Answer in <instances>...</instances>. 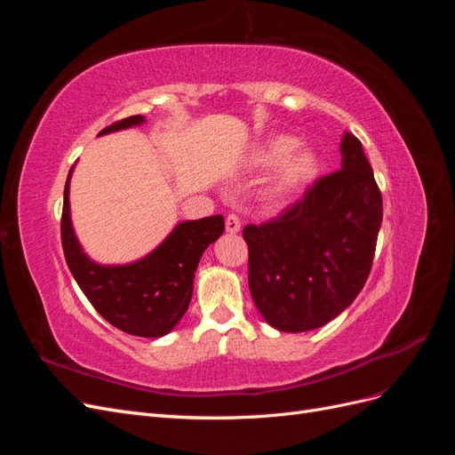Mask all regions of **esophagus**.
Segmentation results:
<instances>
[{
    "label": "esophagus",
    "instance_id": "esophagus-1",
    "mask_svg": "<svg viewBox=\"0 0 455 455\" xmlns=\"http://www.w3.org/2000/svg\"><path fill=\"white\" fill-rule=\"evenodd\" d=\"M226 229L228 233H239L241 231V218L237 214L226 216Z\"/></svg>",
    "mask_w": 455,
    "mask_h": 455
}]
</instances>
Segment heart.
<instances>
[{
	"instance_id": "heart-1",
	"label": "heart",
	"mask_w": 455,
	"mask_h": 455,
	"mask_svg": "<svg viewBox=\"0 0 455 455\" xmlns=\"http://www.w3.org/2000/svg\"><path fill=\"white\" fill-rule=\"evenodd\" d=\"M299 140L291 134H273L252 151L256 169L279 167L271 180V196L288 197L313 182L321 171L319 157L311 149H296Z\"/></svg>"
}]
</instances>
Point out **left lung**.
<instances>
[{
  "mask_svg": "<svg viewBox=\"0 0 455 455\" xmlns=\"http://www.w3.org/2000/svg\"><path fill=\"white\" fill-rule=\"evenodd\" d=\"M341 169L266 224H249V286L261 316L281 332L332 321L359 296L374 261L381 191L361 140L346 132Z\"/></svg>",
  "mask_w": 455,
  "mask_h": 455,
  "instance_id": "1",
  "label": "left lung"
}]
</instances>
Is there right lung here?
<instances>
[{"label":"right lung","instance_id":"right-lung-1","mask_svg":"<svg viewBox=\"0 0 455 455\" xmlns=\"http://www.w3.org/2000/svg\"><path fill=\"white\" fill-rule=\"evenodd\" d=\"M144 123L131 116L100 131L108 134ZM70 176L64 188L60 237L66 264L92 307L123 332L161 338L182 319L194 294V279L206 246L224 233V216L216 214L178 224L146 258L127 266H99L81 249L70 220Z\"/></svg>","mask_w":455,"mask_h":455}]
</instances>
